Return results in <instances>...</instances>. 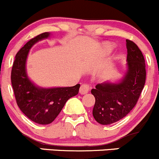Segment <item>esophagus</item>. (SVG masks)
Here are the masks:
<instances>
[{
	"label": "esophagus",
	"mask_w": 159,
	"mask_h": 159,
	"mask_svg": "<svg viewBox=\"0 0 159 159\" xmlns=\"http://www.w3.org/2000/svg\"><path fill=\"white\" fill-rule=\"evenodd\" d=\"M90 89V86L89 84H86V83H84V84L80 86V93L82 94V95H84V94H86L89 93Z\"/></svg>",
	"instance_id": "esophagus-1"
}]
</instances>
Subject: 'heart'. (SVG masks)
<instances>
[{"mask_svg":"<svg viewBox=\"0 0 159 159\" xmlns=\"http://www.w3.org/2000/svg\"><path fill=\"white\" fill-rule=\"evenodd\" d=\"M105 49H106L107 52H111V51L113 49V45H112L111 44L107 43L105 45Z\"/></svg>","mask_w":159,"mask_h":159,"instance_id":"b5f03b06","label":"heart"}]
</instances>
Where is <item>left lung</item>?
<instances>
[{
	"mask_svg": "<svg viewBox=\"0 0 159 159\" xmlns=\"http://www.w3.org/2000/svg\"><path fill=\"white\" fill-rule=\"evenodd\" d=\"M127 71L119 83H98L91 93L95 103L93 114L95 120L103 125L120 120L136 105L146 82L145 59L138 46L126 40Z\"/></svg>",
	"mask_w": 159,
	"mask_h": 159,
	"instance_id": "left-lung-1",
	"label": "left lung"
}]
</instances>
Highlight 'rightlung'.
Instances as JSON below:
<instances>
[{"instance_id": "1", "label": "right lung", "mask_w": 159, "mask_h": 159, "mask_svg": "<svg viewBox=\"0 0 159 159\" xmlns=\"http://www.w3.org/2000/svg\"><path fill=\"white\" fill-rule=\"evenodd\" d=\"M44 32L30 39L17 52L11 70V83L16 104L29 119L39 124H49L54 120L69 98L79 93L80 85L71 87L44 89L30 81L25 71L30 49L39 41L47 39Z\"/></svg>"}]
</instances>
